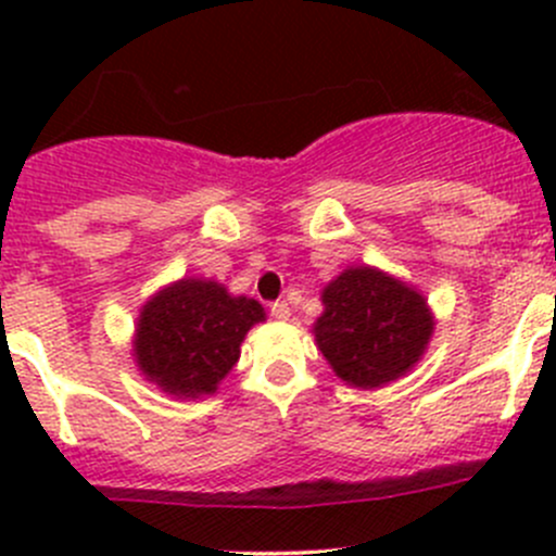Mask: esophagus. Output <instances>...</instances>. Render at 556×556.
<instances>
[{"mask_svg":"<svg viewBox=\"0 0 556 556\" xmlns=\"http://www.w3.org/2000/svg\"><path fill=\"white\" fill-rule=\"evenodd\" d=\"M271 317L282 319V323H285V319L290 317V306L285 304V301H277V304H271Z\"/></svg>","mask_w":556,"mask_h":556,"instance_id":"34e87169","label":"esophagus"}]
</instances>
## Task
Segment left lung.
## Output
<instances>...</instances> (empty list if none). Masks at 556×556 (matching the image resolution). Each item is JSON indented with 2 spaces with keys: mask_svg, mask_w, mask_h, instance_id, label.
Instances as JSON below:
<instances>
[{
  "mask_svg": "<svg viewBox=\"0 0 556 556\" xmlns=\"http://www.w3.org/2000/svg\"><path fill=\"white\" fill-rule=\"evenodd\" d=\"M314 341L336 377L374 390L406 377L428 350L435 319L414 285L377 266H350L319 293Z\"/></svg>",
  "mask_w": 556,
  "mask_h": 556,
  "instance_id": "1",
  "label": "left lung"
}]
</instances>
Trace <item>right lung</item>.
<instances>
[{"instance_id": "1", "label": "right lung", "mask_w": 556, "mask_h": 556, "mask_svg": "<svg viewBox=\"0 0 556 556\" xmlns=\"http://www.w3.org/2000/svg\"><path fill=\"white\" fill-rule=\"evenodd\" d=\"M266 312L226 285L182 277L142 304L131 339L139 374L166 395L195 401L217 392L242 355V341Z\"/></svg>"}]
</instances>
